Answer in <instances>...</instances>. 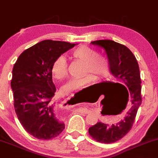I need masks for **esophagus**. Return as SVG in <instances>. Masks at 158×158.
<instances>
[{"instance_id": "obj_1", "label": "esophagus", "mask_w": 158, "mask_h": 158, "mask_svg": "<svg viewBox=\"0 0 158 158\" xmlns=\"http://www.w3.org/2000/svg\"><path fill=\"white\" fill-rule=\"evenodd\" d=\"M63 104H64L65 107L73 106H74V104H75V100H74V98L67 99V100H64V101L63 102ZM81 110H82V112H84V113H88L89 112H90V110H89L88 109L85 108V107H81Z\"/></svg>"}]
</instances>
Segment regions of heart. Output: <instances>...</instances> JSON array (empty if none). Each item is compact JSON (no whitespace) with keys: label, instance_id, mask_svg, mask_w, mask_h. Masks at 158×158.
<instances>
[{"label":"heart","instance_id":"heart-1","mask_svg":"<svg viewBox=\"0 0 158 158\" xmlns=\"http://www.w3.org/2000/svg\"><path fill=\"white\" fill-rule=\"evenodd\" d=\"M71 57L74 60L84 63L82 75L81 78H73L68 81L62 87L64 94L77 91L90 85L95 77L98 78L106 77L110 71L109 60L106 57L98 55L97 51L86 45H81L73 50ZM51 72L53 77L58 81L64 79L68 76V64L65 57L60 55L53 61L51 67Z\"/></svg>","mask_w":158,"mask_h":158}]
</instances>
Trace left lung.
<instances>
[{
	"label": "left lung",
	"mask_w": 158,
	"mask_h": 158,
	"mask_svg": "<svg viewBox=\"0 0 158 158\" xmlns=\"http://www.w3.org/2000/svg\"><path fill=\"white\" fill-rule=\"evenodd\" d=\"M92 45L101 47L105 50L110 65V72L122 83L119 85L128 91L125 97L124 117L115 124L111 126L97 123L89 128V134L98 142L110 144L124 137L130 131L135 122L138 109L141 104V81L139 66L136 58L126 45L115 43L113 40H104L91 42Z\"/></svg>",
	"instance_id": "obj_1"
}]
</instances>
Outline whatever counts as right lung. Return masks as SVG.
Here are the masks:
<instances>
[{"label":"right lung","mask_w":158,"mask_h":158,"mask_svg":"<svg viewBox=\"0 0 158 158\" xmlns=\"http://www.w3.org/2000/svg\"><path fill=\"white\" fill-rule=\"evenodd\" d=\"M75 45L44 40L21 53L14 64L10 85L16 114L24 129L35 139H54L64 130L53 101L56 88L51 67L55 58Z\"/></svg>","instance_id":"right-lung-1"}]
</instances>
